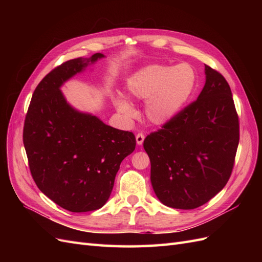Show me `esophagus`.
<instances>
[{
  "label": "esophagus",
  "instance_id": "obj_1",
  "mask_svg": "<svg viewBox=\"0 0 262 262\" xmlns=\"http://www.w3.org/2000/svg\"><path fill=\"white\" fill-rule=\"evenodd\" d=\"M144 138H145V136L142 132H139L138 134H137V137H136V139H137V143H138V145H142V143H143V141H144Z\"/></svg>",
  "mask_w": 262,
  "mask_h": 262
}]
</instances>
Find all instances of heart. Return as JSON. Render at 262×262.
<instances>
[{"mask_svg":"<svg viewBox=\"0 0 262 262\" xmlns=\"http://www.w3.org/2000/svg\"><path fill=\"white\" fill-rule=\"evenodd\" d=\"M195 85L196 72L188 63L145 67L133 74L126 84L132 97L148 99L145 114L156 124H163L175 117L192 95ZM115 102L122 115L129 118L136 116V109L126 99L118 98Z\"/></svg>","mask_w":262,"mask_h":262,"instance_id":"b5f03b06","label":"heart"}]
</instances>
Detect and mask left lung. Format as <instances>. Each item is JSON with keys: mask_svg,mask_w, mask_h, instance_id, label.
<instances>
[{"mask_svg": "<svg viewBox=\"0 0 262 262\" xmlns=\"http://www.w3.org/2000/svg\"><path fill=\"white\" fill-rule=\"evenodd\" d=\"M205 74L199 97L143 143L155 194L173 209L207 203L225 187L234 167L239 120L231 87L209 66Z\"/></svg>", "mask_w": 262, "mask_h": 262, "instance_id": "obj_1", "label": "left lung"}]
</instances>
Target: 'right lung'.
<instances>
[{
  "instance_id": "1",
  "label": "right lung",
  "mask_w": 262,
  "mask_h": 262,
  "mask_svg": "<svg viewBox=\"0 0 262 262\" xmlns=\"http://www.w3.org/2000/svg\"><path fill=\"white\" fill-rule=\"evenodd\" d=\"M102 57L95 53L54 68L37 85L24 123L23 142L37 187L71 212L100 209L121 162L136 148L132 132L76 112L60 91L70 77Z\"/></svg>"
}]
</instances>
